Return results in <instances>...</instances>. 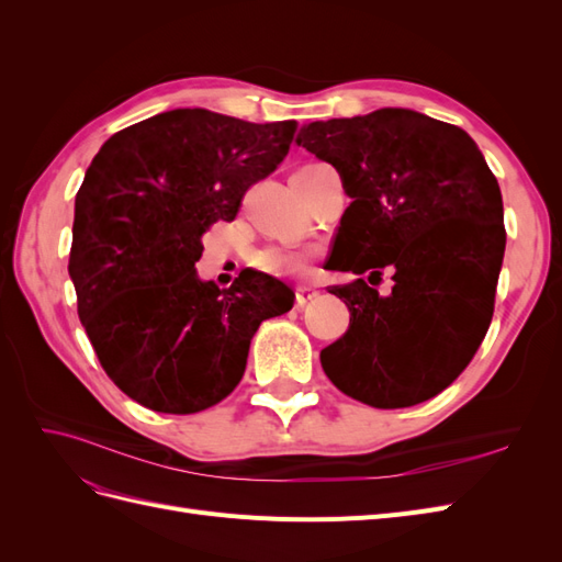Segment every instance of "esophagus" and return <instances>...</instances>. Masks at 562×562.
<instances>
[{
  "mask_svg": "<svg viewBox=\"0 0 562 562\" xmlns=\"http://www.w3.org/2000/svg\"><path fill=\"white\" fill-rule=\"evenodd\" d=\"M314 297H318L316 288H312V285H297V288H295V302H297V307H304V304L312 302Z\"/></svg>",
  "mask_w": 562,
  "mask_h": 562,
  "instance_id": "esophagus-1",
  "label": "esophagus"
}]
</instances>
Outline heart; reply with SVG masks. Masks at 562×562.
<instances>
[{"mask_svg": "<svg viewBox=\"0 0 562 562\" xmlns=\"http://www.w3.org/2000/svg\"><path fill=\"white\" fill-rule=\"evenodd\" d=\"M314 166H304L300 171H310ZM316 255L312 248L288 246V244H271L260 248L252 255V267L274 277H304L310 269V262Z\"/></svg>", "mask_w": 562, "mask_h": 562, "instance_id": "obj_1", "label": "heart"}]
</instances>
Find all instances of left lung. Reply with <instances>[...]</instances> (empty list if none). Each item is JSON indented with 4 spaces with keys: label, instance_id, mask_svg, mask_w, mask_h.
Returning <instances> with one entry per match:
<instances>
[{
    "label": "left lung",
    "instance_id": "8db88e82",
    "mask_svg": "<svg viewBox=\"0 0 562 562\" xmlns=\"http://www.w3.org/2000/svg\"><path fill=\"white\" fill-rule=\"evenodd\" d=\"M297 145L337 168L351 199L328 269L380 279L330 285L351 312L321 351L342 394L382 411L429 401L479 351L495 312L506 229L497 178L452 124L403 108L304 126Z\"/></svg>",
    "mask_w": 562,
    "mask_h": 562
}]
</instances>
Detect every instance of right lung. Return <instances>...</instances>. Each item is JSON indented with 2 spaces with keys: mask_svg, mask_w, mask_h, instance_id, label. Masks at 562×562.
I'll return each mask as SVG.
<instances>
[{
  "mask_svg": "<svg viewBox=\"0 0 562 562\" xmlns=\"http://www.w3.org/2000/svg\"><path fill=\"white\" fill-rule=\"evenodd\" d=\"M297 122L250 124L171 110L114 133L75 199L70 277L77 314L108 378L149 411L192 415L241 382L260 323L293 291L244 269L201 281V234L232 223L248 187L277 171Z\"/></svg>",
  "mask_w": 562,
  "mask_h": 562,
  "instance_id": "obj_1",
  "label": "right lung"
}]
</instances>
